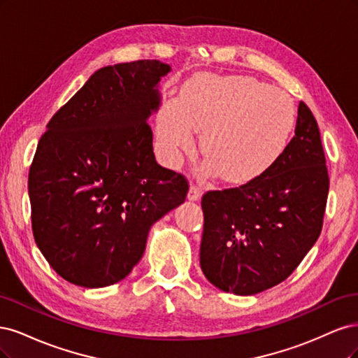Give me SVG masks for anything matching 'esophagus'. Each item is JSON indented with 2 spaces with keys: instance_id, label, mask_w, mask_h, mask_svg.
<instances>
[{
  "instance_id": "34e87169",
  "label": "esophagus",
  "mask_w": 358,
  "mask_h": 358,
  "mask_svg": "<svg viewBox=\"0 0 358 358\" xmlns=\"http://www.w3.org/2000/svg\"><path fill=\"white\" fill-rule=\"evenodd\" d=\"M201 194H202V189L199 186H196V184H192L189 189V194H187L189 201H198L201 198Z\"/></svg>"
}]
</instances>
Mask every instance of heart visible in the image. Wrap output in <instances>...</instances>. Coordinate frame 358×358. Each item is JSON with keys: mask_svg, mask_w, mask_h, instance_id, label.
<instances>
[{"mask_svg": "<svg viewBox=\"0 0 358 358\" xmlns=\"http://www.w3.org/2000/svg\"><path fill=\"white\" fill-rule=\"evenodd\" d=\"M296 111L278 87L251 77L199 74L184 85L180 101L157 119V141L169 160L193 145V128L203 131L201 150L229 182L264 174L290 141Z\"/></svg>", "mask_w": 358, "mask_h": 358, "instance_id": "1", "label": "heart"}]
</instances>
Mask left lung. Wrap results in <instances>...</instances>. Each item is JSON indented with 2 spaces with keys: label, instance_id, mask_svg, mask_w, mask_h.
<instances>
[{
  "label": "left lung",
  "instance_id": "8db88e82",
  "mask_svg": "<svg viewBox=\"0 0 358 358\" xmlns=\"http://www.w3.org/2000/svg\"><path fill=\"white\" fill-rule=\"evenodd\" d=\"M327 193L318 124L301 102L294 136L264 174L202 196L199 259L206 280L236 296L282 282L318 239Z\"/></svg>",
  "mask_w": 358,
  "mask_h": 358
}]
</instances>
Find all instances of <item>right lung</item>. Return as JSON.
<instances>
[{"mask_svg": "<svg viewBox=\"0 0 358 358\" xmlns=\"http://www.w3.org/2000/svg\"><path fill=\"white\" fill-rule=\"evenodd\" d=\"M169 71L156 59L101 68L41 136L28 178L32 232L68 282L101 288L126 278L150 227L186 201V178L156 162L147 123Z\"/></svg>", "mask_w": 358, "mask_h": 358, "instance_id": "add662e5", "label": "right lung"}]
</instances>
